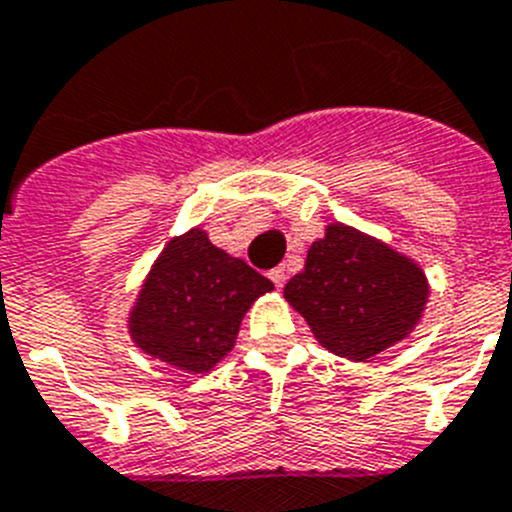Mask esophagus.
<instances>
[{"label": "esophagus", "mask_w": 512, "mask_h": 512, "mask_svg": "<svg viewBox=\"0 0 512 512\" xmlns=\"http://www.w3.org/2000/svg\"><path fill=\"white\" fill-rule=\"evenodd\" d=\"M268 278H270V281H273V283H276V289H281L283 283H286V270H283L281 265H278V268L270 270Z\"/></svg>", "instance_id": "1"}]
</instances>
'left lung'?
I'll list each match as a JSON object with an SVG mask.
<instances>
[{"label": "left lung", "mask_w": 512, "mask_h": 512, "mask_svg": "<svg viewBox=\"0 0 512 512\" xmlns=\"http://www.w3.org/2000/svg\"><path fill=\"white\" fill-rule=\"evenodd\" d=\"M283 296L320 346L351 362H367L414 330L429 283L411 257L346 223H330Z\"/></svg>", "instance_id": "1"}]
</instances>
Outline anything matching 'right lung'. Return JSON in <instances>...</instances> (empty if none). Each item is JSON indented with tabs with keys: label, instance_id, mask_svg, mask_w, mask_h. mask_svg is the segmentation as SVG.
<instances>
[{
	"label": "right lung",
	"instance_id": "right-lung-1",
	"mask_svg": "<svg viewBox=\"0 0 512 512\" xmlns=\"http://www.w3.org/2000/svg\"><path fill=\"white\" fill-rule=\"evenodd\" d=\"M273 283L210 242L203 229L174 236L150 268L130 312L137 349L208 372L234 349L242 317Z\"/></svg>",
	"mask_w": 512,
	"mask_h": 512
}]
</instances>
